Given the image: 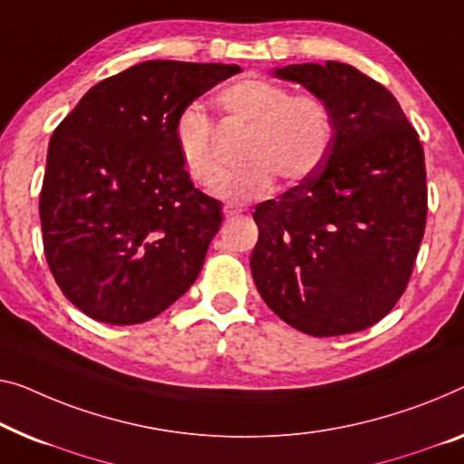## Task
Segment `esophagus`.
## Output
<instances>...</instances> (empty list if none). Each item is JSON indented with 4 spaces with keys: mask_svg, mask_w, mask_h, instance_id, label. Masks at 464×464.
<instances>
[{
    "mask_svg": "<svg viewBox=\"0 0 464 464\" xmlns=\"http://www.w3.org/2000/svg\"><path fill=\"white\" fill-rule=\"evenodd\" d=\"M223 212H225L227 218H233V217H239V214L244 212V210H241V208H233V206H225Z\"/></svg>",
    "mask_w": 464,
    "mask_h": 464,
    "instance_id": "obj_1",
    "label": "esophagus"
}]
</instances>
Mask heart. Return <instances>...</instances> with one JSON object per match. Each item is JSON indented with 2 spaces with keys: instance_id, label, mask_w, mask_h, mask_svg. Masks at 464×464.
<instances>
[{
  "instance_id": "heart-1",
  "label": "heart",
  "mask_w": 464,
  "mask_h": 464,
  "mask_svg": "<svg viewBox=\"0 0 464 464\" xmlns=\"http://www.w3.org/2000/svg\"><path fill=\"white\" fill-rule=\"evenodd\" d=\"M212 106L223 124L246 127L239 156L246 164L220 177L214 188V196L227 204H247L271 196L276 175L287 183L306 181L334 148V110L316 93L289 95L281 82L246 77L220 87ZM172 143L191 181L210 188L218 177L214 133L198 106L177 114Z\"/></svg>"
}]
</instances>
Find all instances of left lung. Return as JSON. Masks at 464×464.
<instances>
[{
    "instance_id": "8db88e82",
    "label": "left lung",
    "mask_w": 464,
    "mask_h": 464,
    "mask_svg": "<svg viewBox=\"0 0 464 464\" xmlns=\"http://www.w3.org/2000/svg\"><path fill=\"white\" fill-rule=\"evenodd\" d=\"M334 110L335 141L306 181L256 206L250 256L266 306L314 337L362 331L393 308L425 233L423 145L398 100L343 62L275 68Z\"/></svg>"
}]
</instances>
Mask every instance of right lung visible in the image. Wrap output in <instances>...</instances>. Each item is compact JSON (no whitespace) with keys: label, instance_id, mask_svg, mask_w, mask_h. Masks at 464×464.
<instances>
[{"label":"right lung","instance_id":"add662e5","mask_svg":"<svg viewBox=\"0 0 464 464\" xmlns=\"http://www.w3.org/2000/svg\"><path fill=\"white\" fill-rule=\"evenodd\" d=\"M237 64L148 60L103 79L53 130L39 198L50 271L92 319H154L191 287L223 223L172 143L183 108Z\"/></svg>","mask_w":464,"mask_h":464}]
</instances>
